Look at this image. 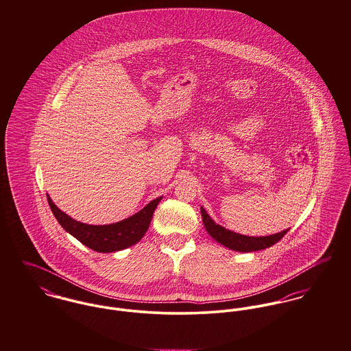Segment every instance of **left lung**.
<instances>
[{
	"label": "left lung",
	"mask_w": 351,
	"mask_h": 351,
	"mask_svg": "<svg viewBox=\"0 0 351 351\" xmlns=\"http://www.w3.org/2000/svg\"><path fill=\"white\" fill-rule=\"evenodd\" d=\"M200 213H202L203 225H204L207 233L210 234L221 245H223L232 250H235V252L247 253V252H257V250L271 247L289 232V229H287L280 233L265 235V237L242 235V234L234 233L232 230H228L223 226L215 223L203 207H200Z\"/></svg>",
	"instance_id": "left-lung-1"
}]
</instances>
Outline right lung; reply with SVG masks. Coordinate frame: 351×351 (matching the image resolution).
I'll use <instances>...</instances> for the list:
<instances>
[{"instance_id": "right-lung-1", "label": "right lung", "mask_w": 351, "mask_h": 351, "mask_svg": "<svg viewBox=\"0 0 351 351\" xmlns=\"http://www.w3.org/2000/svg\"><path fill=\"white\" fill-rule=\"evenodd\" d=\"M47 199L55 218L67 233L74 235L83 245L95 252L112 253L137 243L145 235L161 196L149 202L137 214L110 225L82 223L59 210L48 195Z\"/></svg>"}]
</instances>
